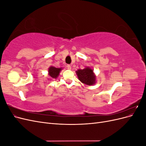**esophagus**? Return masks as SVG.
<instances>
[{
    "mask_svg": "<svg viewBox=\"0 0 146 146\" xmlns=\"http://www.w3.org/2000/svg\"><path fill=\"white\" fill-rule=\"evenodd\" d=\"M66 67H67V68L68 69H71V66L69 65V64H68L67 66H66Z\"/></svg>",
    "mask_w": 146,
    "mask_h": 146,
    "instance_id": "34e87169",
    "label": "esophagus"
}]
</instances>
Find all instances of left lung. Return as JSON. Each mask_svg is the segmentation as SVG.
I'll use <instances>...</instances> for the list:
<instances>
[{
  "label": "left lung",
  "instance_id": "left-lung-1",
  "mask_svg": "<svg viewBox=\"0 0 146 146\" xmlns=\"http://www.w3.org/2000/svg\"><path fill=\"white\" fill-rule=\"evenodd\" d=\"M79 80L87 85H92L95 83L96 76L93 73V70L90 68L84 69H78L76 71Z\"/></svg>",
  "mask_w": 146,
  "mask_h": 146
}]
</instances>
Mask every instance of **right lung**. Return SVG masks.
I'll use <instances>...</instances> for the list:
<instances>
[{
    "label": "right lung",
    "mask_w": 146,
    "mask_h": 146,
    "mask_svg": "<svg viewBox=\"0 0 146 146\" xmlns=\"http://www.w3.org/2000/svg\"><path fill=\"white\" fill-rule=\"evenodd\" d=\"M61 68H56L55 67H53V66H51V67H50L49 69H48V73H49L50 77L53 78H56L59 76V74L61 71Z\"/></svg>",
    "instance_id": "right-lung-1"
}]
</instances>
